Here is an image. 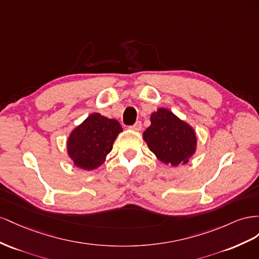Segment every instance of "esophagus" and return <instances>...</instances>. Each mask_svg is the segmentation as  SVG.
<instances>
[{
	"label": "esophagus",
	"mask_w": 259,
	"mask_h": 259,
	"mask_svg": "<svg viewBox=\"0 0 259 259\" xmlns=\"http://www.w3.org/2000/svg\"><path fill=\"white\" fill-rule=\"evenodd\" d=\"M141 128H142V122L140 121V120H138L135 124L130 125V129L136 130V131H140V130H141Z\"/></svg>",
	"instance_id": "esophagus-1"
}]
</instances>
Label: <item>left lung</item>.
<instances>
[{"instance_id":"1","label":"left lung","mask_w":259,"mask_h":259,"mask_svg":"<svg viewBox=\"0 0 259 259\" xmlns=\"http://www.w3.org/2000/svg\"><path fill=\"white\" fill-rule=\"evenodd\" d=\"M143 139L159 160L174 167L187 164L196 147L194 130L165 108L151 115V125Z\"/></svg>"}]
</instances>
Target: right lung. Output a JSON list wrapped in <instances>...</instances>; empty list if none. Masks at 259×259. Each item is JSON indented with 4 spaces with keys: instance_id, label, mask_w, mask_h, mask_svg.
I'll use <instances>...</instances> for the list:
<instances>
[{
    "instance_id": "right-lung-1",
    "label": "right lung",
    "mask_w": 259,
    "mask_h": 259,
    "mask_svg": "<svg viewBox=\"0 0 259 259\" xmlns=\"http://www.w3.org/2000/svg\"><path fill=\"white\" fill-rule=\"evenodd\" d=\"M121 125L115 119H109L94 113L71 132L68 139V154L77 167L87 170L98 168L112 151L113 144Z\"/></svg>"
}]
</instances>
